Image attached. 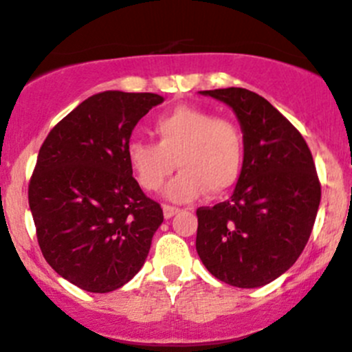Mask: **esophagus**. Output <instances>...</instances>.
<instances>
[{
    "mask_svg": "<svg viewBox=\"0 0 352 352\" xmlns=\"http://www.w3.org/2000/svg\"><path fill=\"white\" fill-rule=\"evenodd\" d=\"M177 212H179V207L164 204V217H165V219H170V217L175 216Z\"/></svg>",
    "mask_w": 352,
    "mask_h": 352,
    "instance_id": "obj_1",
    "label": "esophagus"
}]
</instances>
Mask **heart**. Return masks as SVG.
Instances as JSON below:
<instances>
[{
  "label": "heart",
  "instance_id": "b5f03b06",
  "mask_svg": "<svg viewBox=\"0 0 352 352\" xmlns=\"http://www.w3.org/2000/svg\"><path fill=\"white\" fill-rule=\"evenodd\" d=\"M157 143L133 138L126 145L128 164L148 192L158 190L175 166L182 172L165 188L172 202H190L206 190L228 192L243 168V135L228 118L210 111L180 106L153 121Z\"/></svg>",
  "mask_w": 352,
  "mask_h": 352
}]
</instances>
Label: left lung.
I'll return each mask as SVG.
<instances>
[{
	"label": "left lung",
	"mask_w": 352,
	"mask_h": 352,
	"mask_svg": "<svg viewBox=\"0 0 352 352\" xmlns=\"http://www.w3.org/2000/svg\"><path fill=\"white\" fill-rule=\"evenodd\" d=\"M234 111L243 168L229 201L197 209L199 258L239 288L273 282L297 261L316 223L320 182L298 129L265 98L243 87L201 91Z\"/></svg>",
	"instance_id": "left-lung-1"
}]
</instances>
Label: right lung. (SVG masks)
<instances>
[{
	"label": "right lung",
	"instance_id": "right-lung-1",
	"mask_svg": "<svg viewBox=\"0 0 352 352\" xmlns=\"http://www.w3.org/2000/svg\"><path fill=\"white\" fill-rule=\"evenodd\" d=\"M164 98L104 91L55 124L28 186L36 239L52 268L76 287L108 294L145 263L164 210L133 177L126 145Z\"/></svg>",
	"mask_w": 352,
	"mask_h": 352
}]
</instances>
